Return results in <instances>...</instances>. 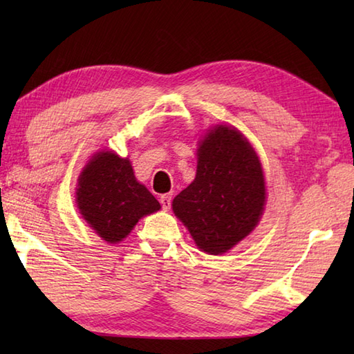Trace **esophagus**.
<instances>
[{
  "label": "esophagus",
  "mask_w": 354,
  "mask_h": 354,
  "mask_svg": "<svg viewBox=\"0 0 354 354\" xmlns=\"http://www.w3.org/2000/svg\"><path fill=\"white\" fill-rule=\"evenodd\" d=\"M160 202H161V205H162V209H165V212H167V209H170V207H171V194H162V196L160 198Z\"/></svg>",
  "instance_id": "esophagus-1"
}]
</instances>
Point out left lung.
<instances>
[{"instance_id":"left-lung-1","label":"left lung","mask_w":354,"mask_h":354,"mask_svg":"<svg viewBox=\"0 0 354 354\" xmlns=\"http://www.w3.org/2000/svg\"><path fill=\"white\" fill-rule=\"evenodd\" d=\"M265 204V175L251 142L236 127L217 124L199 141L196 178L171 207L199 250L219 255L257 227Z\"/></svg>"}]
</instances>
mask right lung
<instances>
[{
	"label": "right lung",
	"mask_w": 354,
	"mask_h": 354,
	"mask_svg": "<svg viewBox=\"0 0 354 354\" xmlns=\"http://www.w3.org/2000/svg\"><path fill=\"white\" fill-rule=\"evenodd\" d=\"M76 202L82 217L108 243L122 242L141 217L161 208L137 181L131 161L112 150H100L88 161L77 179Z\"/></svg>",
	"instance_id": "obj_1"
}]
</instances>
